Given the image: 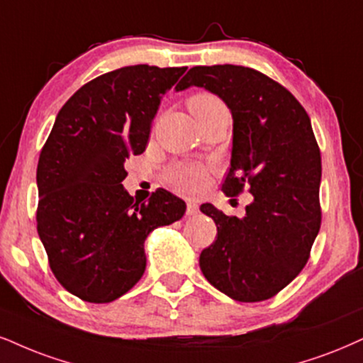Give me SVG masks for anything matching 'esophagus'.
I'll list each match as a JSON object with an SVG mask.
<instances>
[{
	"label": "esophagus",
	"mask_w": 363,
	"mask_h": 363,
	"mask_svg": "<svg viewBox=\"0 0 363 363\" xmlns=\"http://www.w3.org/2000/svg\"><path fill=\"white\" fill-rule=\"evenodd\" d=\"M199 212V203L194 202V200H189L186 202V216H195Z\"/></svg>",
	"instance_id": "34e87169"
}]
</instances>
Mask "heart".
I'll return each mask as SVG.
<instances>
[{
    "label": "heart",
    "mask_w": 363,
    "mask_h": 363,
    "mask_svg": "<svg viewBox=\"0 0 363 363\" xmlns=\"http://www.w3.org/2000/svg\"><path fill=\"white\" fill-rule=\"evenodd\" d=\"M189 107L195 118L210 114L218 109H225L223 102L210 92L194 94L189 99ZM168 178L178 190L183 191V194H196V191L202 190L205 183H207V169L195 163L178 164V167H174L172 172H169Z\"/></svg>",
    "instance_id": "obj_1"
}]
</instances>
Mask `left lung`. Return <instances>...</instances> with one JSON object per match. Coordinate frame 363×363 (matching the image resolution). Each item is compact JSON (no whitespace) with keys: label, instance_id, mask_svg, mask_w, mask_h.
<instances>
[{"label":"left lung","instance_id":"8db88e82","mask_svg":"<svg viewBox=\"0 0 363 363\" xmlns=\"http://www.w3.org/2000/svg\"><path fill=\"white\" fill-rule=\"evenodd\" d=\"M190 86L217 94L234 119L222 190L254 195L244 218L212 203L200 207L217 225L216 242L200 254V269L235 301H264L301 272L320 232L321 155L310 116L288 89L249 67H194L174 89Z\"/></svg>","mask_w":363,"mask_h":363}]
</instances>
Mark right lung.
<instances>
[{"mask_svg": "<svg viewBox=\"0 0 363 363\" xmlns=\"http://www.w3.org/2000/svg\"><path fill=\"white\" fill-rule=\"evenodd\" d=\"M186 67L129 65L99 75L58 111L37 168V230L53 276L84 301L111 303L146 269L145 240L180 220L169 191L134 202L124 163L146 150L161 97Z\"/></svg>", "mask_w": 363, "mask_h": 363, "instance_id": "right-lung-1", "label": "right lung"}]
</instances>
